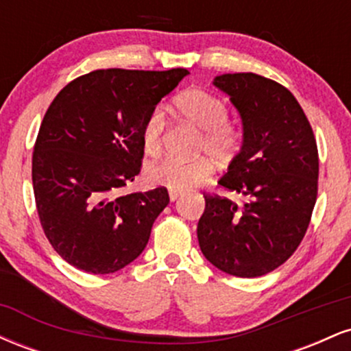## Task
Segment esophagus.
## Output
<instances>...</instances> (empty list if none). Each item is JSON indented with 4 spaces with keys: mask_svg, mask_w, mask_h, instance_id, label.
<instances>
[{
    "mask_svg": "<svg viewBox=\"0 0 351 351\" xmlns=\"http://www.w3.org/2000/svg\"><path fill=\"white\" fill-rule=\"evenodd\" d=\"M181 196V193H176V191H170V199L171 201H176Z\"/></svg>",
    "mask_w": 351,
    "mask_h": 351,
    "instance_id": "1",
    "label": "esophagus"
}]
</instances>
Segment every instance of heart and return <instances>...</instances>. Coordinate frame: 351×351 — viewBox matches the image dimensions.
I'll list each match as a JSON object with an SVG mask.
<instances>
[{"instance_id": "1", "label": "heart", "mask_w": 351, "mask_h": 351, "mask_svg": "<svg viewBox=\"0 0 351 351\" xmlns=\"http://www.w3.org/2000/svg\"><path fill=\"white\" fill-rule=\"evenodd\" d=\"M175 107L188 123L203 132L199 150L206 152L216 162H226L239 150L241 132L234 125L226 122L228 106L223 99L203 88H189L175 99ZM163 128V110L153 108L142 130L143 148L148 155H155L162 148ZM213 167L206 158H196L191 162L165 158L162 162L148 165L145 170V181L150 186L183 193L206 181Z\"/></svg>"}]
</instances>
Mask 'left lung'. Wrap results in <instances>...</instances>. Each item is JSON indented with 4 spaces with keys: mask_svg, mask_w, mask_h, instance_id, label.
I'll list each match as a JSON object with an SVG mask.
<instances>
[{
    "mask_svg": "<svg viewBox=\"0 0 351 351\" xmlns=\"http://www.w3.org/2000/svg\"><path fill=\"white\" fill-rule=\"evenodd\" d=\"M243 122V143L217 181L249 198L243 208L204 196L198 223L203 256L219 271L259 277L299 247L317 199L318 152L307 117L280 84L252 72L216 75Z\"/></svg>",
    "mask_w": 351,
    "mask_h": 351,
    "instance_id": "1",
    "label": "left lung"
}]
</instances>
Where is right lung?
<instances>
[{
    "instance_id": "obj_1",
    "label": "right lung",
    "mask_w": 351,
    "mask_h": 351,
    "mask_svg": "<svg viewBox=\"0 0 351 351\" xmlns=\"http://www.w3.org/2000/svg\"><path fill=\"white\" fill-rule=\"evenodd\" d=\"M186 69H100L74 79L44 115L33 153L38 215L66 263L112 274L135 261L170 203L167 188L120 195L140 173L143 123Z\"/></svg>"
}]
</instances>
